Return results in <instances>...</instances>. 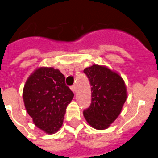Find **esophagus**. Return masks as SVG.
Listing matches in <instances>:
<instances>
[{
	"label": "esophagus",
	"mask_w": 158,
	"mask_h": 158,
	"mask_svg": "<svg viewBox=\"0 0 158 158\" xmlns=\"http://www.w3.org/2000/svg\"><path fill=\"white\" fill-rule=\"evenodd\" d=\"M71 89H72V92H73V93L76 92V86H75V85H74V86H71Z\"/></svg>",
	"instance_id": "34e87169"
}]
</instances>
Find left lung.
Segmentation results:
<instances>
[{
    "instance_id": "1",
    "label": "left lung",
    "mask_w": 158,
    "mask_h": 158,
    "mask_svg": "<svg viewBox=\"0 0 158 158\" xmlns=\"http://www.w3.org/2000/svg\"><path fill=\"white\" fill-rule=\"evenodd\" d=\"M83 72L91 86V104L83 110L86 122L96 129H105L122 111L127 98L122 78L108 68L94 64Z\"/></svg>"
}]
</instances>
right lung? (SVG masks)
<instances>
[{"instance_id": "add662e5", "label": "right lung", "mask_w": 158, "mask_h": 158, "mask_svg": "<svg viewBox=\"0 0 158 158\" xmlns=\"http://www.w3.org/2000/svg\"><path fill=\"white\" fill-rule=\"evenodd\" d=\"M58 69L39 68L26 81L23 101L28 114L39 129L48 134L61 127L68 104L74 94Z\"/></svg>"}]
</instances>
